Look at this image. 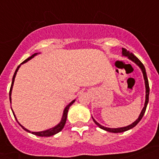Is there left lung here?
I'll use <instances>...</instances> for the list:
<instances>
[{
  "label": "left lung",
  "mask_w": 159,
  "mask_h": 159,
  "mask_svg": "<svg viewBox=\"0 0 159 159\" xmlns=\"http://www.w3.org/2000/svg\"><path fill=\"white\" fill-rule=\"evenodd\" d=\"M122 55L125 56V57H128L131 60H132V61H133V62H135V63H136V64L138 65V66L141 68V70H142V73H143V76H144V79H145V89H146V96H145V106H144L143 109H142V112H141V114L139 115V116L138 119H136V121H135V122H134L133 123L131 124V125H128V126L122 127V128H118V129L106 128V127L102 126V125H101L100 124L98 123V122H96V121L95 120V119L93 118V121H94V122L96 124V125H98V126L99 127V128L103 129V130L107 131V132H114V133H119V132H125V131H127V130H129V129H132V128H133V127H135V125H136L137 124H138L139 122H140V120L142 119V117H143L144 114H145V110H146L147 105H148V97H149V84H148V78H147L146 72H145V66H144L143 63H142V62H141L140 60H139V59L137 58V57L133 54V53H130V52H129V50H127L125 48H122Z\"/></svg>",
  "instance_id": "8db88e82"
}]
</instances>
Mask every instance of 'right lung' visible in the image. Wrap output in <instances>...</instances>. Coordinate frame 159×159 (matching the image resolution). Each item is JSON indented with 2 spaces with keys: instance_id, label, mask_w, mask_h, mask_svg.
Listing matches in <instances>:
<instances>
[{
  "instance_id": "right-lung-1",
  "label": "right lung",
  "mask_w": 159,
  "mask_h": 159,
  "mask_svg": "<svg viewBox=\"0 0 159 159\" xmlns=\"http://www.w3.org/2000/svg\"><path fill=\"white\" fill-rule=\"evenodd\" d=\"M37 53H34V54H33L32 56H31V57H28V58H27V60H24V61L23 62V63H21L20 64L19 66H17V70H16L15 73H14V76H13L12 83H11V89H10V92H9L10 102H11V91H12V87H13V85H14V78H15V76H16V74H17V70H18V69L20 68V65H21V64H23V63H26V62H27V61H28V60H30L31 58H33V57H34V56H36V55H37ZM75 102V100H73V101H72L71 102H70V104L68 105V106H66V108H65L64 111H63V117H62V120H61V122H60V123H59L58 125H57V126L53 127V128H52V129H48V130L43 131V132H30V131H29L28 129H25V128H24V126H22V125H21L18 122H18V123L20 124V126L22 127V128L24 129V130H25V131H27V132H31V133H32V134H34V135H38V136H41V137H49V136H51V135H55V134L58 133L59 132H60V131H61L62 129H63V127H64L65 124H66V118H67V113H68L69 108H70V106H71V105L73 104V102ZM12 112H13V110H12ZM13 114H14V117H15V119H16V116H15V115H14V112H13ZM16 120H17V119H16Z\"/></svg>"
}]
</instances>
